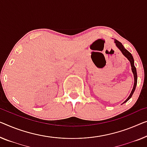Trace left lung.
Returning <instances> with one entry per match:
<instances>
[{
  "mask_svg": "<svg viewBox=\"0 0 147 147\" xmlns=\"http://www.w3.org/2000/svg\"><path fill=\"white\" fill-rule=\"evenodd\" d=\"M114 43H115V45L117 46L118 49H119L121 52L122 53V54L129 61V62L131 63V70H132V72L133 73V76H134V85H133V88L132 89V91H131V92L130 94V95L129 96V97L127 98V99L125 101L123 104H124V103H125L128 101L131 98V96H133V93H134V92L135 90V88H136V86H137V70H136V68L135 67V65H134V59H133V57L132 56V55L131 54V53L129 52L125 48L123 47V45H122V43L121 42H119V41H117V39H114Z\"/></svg>",
  "mask_w": 147,
  "mask_h": 147,
  "instance_id": "8db88e82",
  "label": "left lung"
}]
</instances>
